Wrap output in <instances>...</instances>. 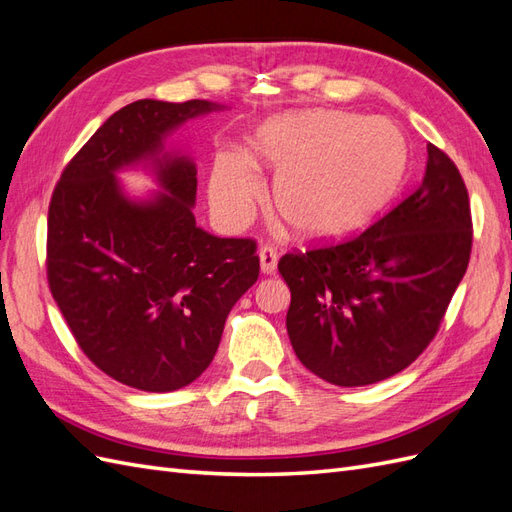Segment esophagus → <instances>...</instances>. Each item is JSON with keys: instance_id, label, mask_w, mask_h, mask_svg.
I'll list each match as a JSON object with an SVG mask.
<instances>
[{"instance_id": "34e87169", "label": "esophagus", "mask_w": 512, "mask_h": 512, "mask_svg": "<svg viewBox=\"0 0 512 512\" xmlns=\"http://www.w3.org/2000/svg\"><path fill=\"white\" fill-rule=\"evenodd\" d=\"M258 258H260V271L265 275H273L277 269V252L273 250V247H269V245L260 247Z\"/></svg>"}]
</instances>
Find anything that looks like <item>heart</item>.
<instances>
[{
	"label": "heart",
	"mask_w": 512,
	"mask_h": 512,
	"mask_svg": "<svg viewBox=\"0 0 512 512\" xmlns=\"http://www.w3.org/2000/svg\"><path fill=\"white\" fill-rule=\"evenodd\" d=\"M275 175L273 203L309 241L354 235L389 207L408 170L406 136L393 121L348 111H299L267 119L241 151H220L209 203L224 226H241L262 194L258 168Z\"/></svg>",
	"instance_id": "1"
}]
</instances>
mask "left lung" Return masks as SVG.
Returning <instances> with one entry per match:
<instances>
[{
	"mask_svg": "<svg viewBox=\"0 0 512 512\" xmlns=\"http://www.w3.org/2000/svg\"><path fill=\"white\" fill-rule=\"evenodd\" d=\"M466 183L427 145L423 183L363 235L282 256L294 354L337 386H365L406 369L438 333L468 269Z\"/></svg>",
	"mask_w": 512,
	"mask_h": 512,
	"instance_id": "obj_1",
	"label": "left lung"
}]
</instances>
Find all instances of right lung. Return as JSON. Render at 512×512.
<instances>
[{
  "mask_svg": "<svg viewBox=\"0 0 512 512\" xmlns=\"http://www.w3.org/2000/svg\"><path fill=\"white\" fill-rule=\"evenodd\" d=\"M209 100H138L108 117L66 166L49 207V286L106 376L177 391L213 361L224 322L260 262L252 239L198 228L196 164L166 138L222 111ZM143 165L160 191L130 197L116 175Z\"/></svg>",
  "mask_w": 512,
  "mask_h": 512,
  "instance_id": "add662e5",
  "label": "right lung"
}]
</instances>
